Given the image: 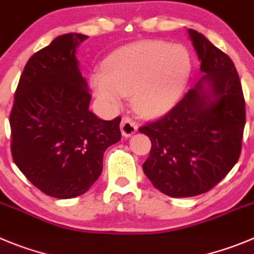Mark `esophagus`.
Returning <instances> with one entry per match:
<instances>
[{"instance_id":"esophagus-1","label":"esophagus","mask_w":254,"mask_h":254,"mask_svg":"<svg viewBox=\"0 0 254 254\" xmlns=\"http://www.w3.org/2000/svg\"><path fill=\"white\" fill-rule=\"evenodd\" d=\"M120 129H122V134L124 136H130V135H132L138 130V127H136V123L131 118L124 116L122 120V124H120Z\"/></svg>"}]
</instances>
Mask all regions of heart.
<instances>
[{
  "label": "heart",
  "instance_id": "b5f03b06",
  "mask_svg": "<svg viewBox=\"0 0 254 254\" xmlns=\"http://www.w3.org/2000/svg\"><path fill=\"white\" fill-rule=\"evenodd\" d=\"M190 71V59L183 47L139 42L109 56L103 72L92 75L91 86L109 108H118L123 96H132V105L139 114L158 116L179 100Z\"/></svg>",
  "mask_w": 254,
  "mask_h": 254
}]
</instances>
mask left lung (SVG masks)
I'll use <instances>...</instances> for the list:
<instances>
[{
	"label": "left lung",
	"mask_w": 254,
	"mask_h": 254,
	"mask_svg": "<svg viewBox=\"0 0 254 254\" xmlns=\"http://www.w3.org/2000/svg\"><path fill=\"white\" fill-rule=\"evenodd\" d=\"M188 31L204 75L172 110L139 127L151 141L144 173L173 198L207 193L231 172L241 155L246 124L233 61L202 34Z\"/></svg>",
	"instance_id": "8db88e82"
}]
</instances>
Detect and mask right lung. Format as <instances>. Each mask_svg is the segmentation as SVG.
<instances>
[{"label": "right lung", "mask_w": 254, "mask_h": 254, "mask_svg": "<svg viewBox=\"0 0 254 254\" xmlns=\"http://www.w3.org/2000/svg\"><path fill=\"white\" fill-rule=\"evenodd\" d=\"M86 39L61 35L31 56L9 114L13 162L37 189L59 199L89 190L105 150L122 139L120 116L101 120L89 110L91 95L75 56Z\"/></svg>", "instance_id": "1"}]
</instances>
